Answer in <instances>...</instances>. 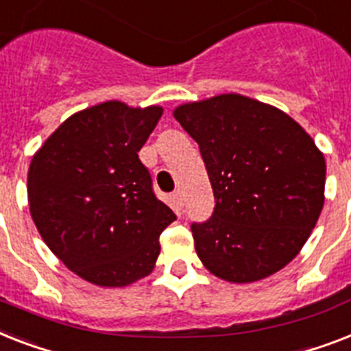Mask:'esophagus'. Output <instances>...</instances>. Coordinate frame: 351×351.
<instances>
[{"label":"esophagus","mask_w":351,"mask_h":351,"mask_svg":"<svg viewBox=\"0 0 351 351\" xmlns=\"http://www.w3.org/2000/svg\"><path fill=\"white\" fill-rule=\"evenodd\" d=\"M173 204H176V206H178L179 210L183 208V204H184L183 192H176V193H173Z\"/></svg>","instance_id":"obj_1"}]
</instances>
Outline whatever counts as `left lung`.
<instances>
[{"label": "left lung", "instance_id": "1", "mask_svg": "<svg viewBox=\"0 0 351 351\" xmlns=\"http://www.w3.org/2000/svg\"><path fill=\"white\" fill-rule=\"evenodd\" d=\"M172 114L197 141L214 190V215L192 224L204 268L235 285L282 270L324 204L326 161L312 136L287 112L235 92Z\"/></svg>", "mask_w": 351, "mask_h": 351}]
</instances>
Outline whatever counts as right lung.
Returning <instances> with one entry per match:
<instances>
[{
	"instance_id": "add662e5",
	"label": "right lung",
	"mask_w": 351,
	"mask_h": 351,
	"mask_svg": "<svg viewBox=\"0 0 351 351\" xmlns=\"http://www.w3.org/2000/svg\"><path fill=\"white\" fill-rule=\"evenodd\" d=\"M162 106L105 101L66 117L32 156L27 195L50 252L81 279L130 287L156 268L176 215L152 192L137 152Z\"/></svg>"
}]
</instances>
